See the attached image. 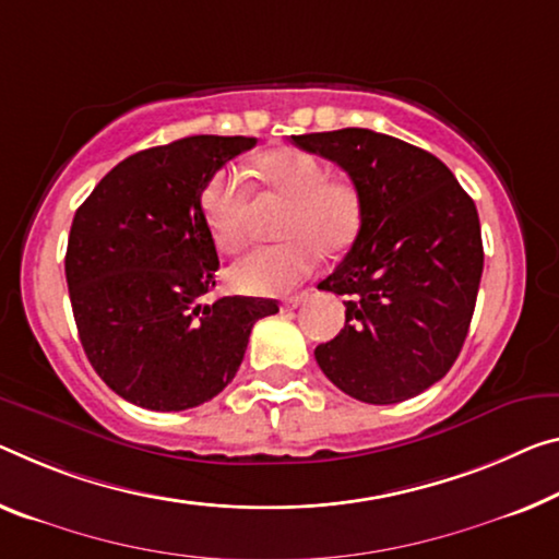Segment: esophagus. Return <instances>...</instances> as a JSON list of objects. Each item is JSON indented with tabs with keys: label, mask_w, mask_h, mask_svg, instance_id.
I'll return each mask as SVG.
<instances>
[{
	"label": "esophagus",
	"mask_w": 559,
	"mask_h": 559,
	"mask_svg": "<svg viewBox=\"0 0 559 559\" xmlns=\"http://www.w3.org/2000/svg\"><path fill=\"white\" fill-rule=\"evenodd\" d=\"M305 299H307V295H295V297L282 299V309H297L299 305H305Z\"/></svg>",
	"instance_id": "esophagus-1"
}]
</instances>
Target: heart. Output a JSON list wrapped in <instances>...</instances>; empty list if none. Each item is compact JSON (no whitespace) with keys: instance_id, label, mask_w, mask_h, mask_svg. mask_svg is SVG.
I'll list each match as a JSON object with an SVG mask.
<instances>
[{"instance_id":"b5f03b06","label":"heart","mask_w":559,"mask_h":559,"mask_svg":"<svg viewBox=\"0 0 559 559\" xmlns=\"http://www.w3.org/2000/svg\"><path fill=\"white\" fill-rule=\"evenodd\" d=\"M264 190L289 200L282 219V245L254 247L229 270L231 287L247 295H282L309 277L317 250L340 254L355 242L362 227V200L355 185L330 177L322 159L302 150H272L254 162ZM250 190L242 171L219 169L202 192V214L219 250H237L245 237Z\"/></svg>"}]
</instances>
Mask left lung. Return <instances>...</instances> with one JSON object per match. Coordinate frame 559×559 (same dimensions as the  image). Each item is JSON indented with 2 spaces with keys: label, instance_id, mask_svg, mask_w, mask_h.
<instances>
[{
  "label": "left lung",
  "instance_id": "left-lung-1",
  "mask_svg": "<svg viewBox=\"0 0 559 559\" xmlns=\"http://www.w3.org/2000/svg\"><path fill=\"white\" fill-rule=\"evenodd\" d=\"M347 171L362 227L317 289L347 297L345 330L314 359L332 384L394 405L440 382L465 345L483 277L472 197L435 154L372 130L292 136Z\"/></svg>",
  "mask_w": 559,
  "mask_h": 559
}]
</instances>
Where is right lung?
Here are the masks:
<instances>
[{
  "label": "right lung",
  "mask_w": 559,
  "mask_h": 559,
  "mask_svg": "<svg viewBox=\"0 0 559 559\" xmlns=\"http://www.w3.org/2000/svg\"><path fill=\"white\" fill-rule=\"evenodd\" d=\"M254 136L197 134L142 150L105 175L74 214L64 272L84 355L132 405L179 412L212 400L277 302L219 297L202 192Z\"/></svg>",
  "instance_id": "obj_1"
}]
</instances>
